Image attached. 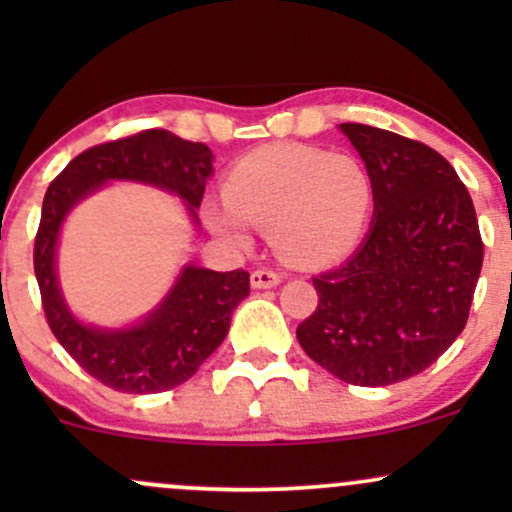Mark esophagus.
<instances>
[{
    "label": "esophagus",
    "mask_w": 512,
    "mask_h": 512,
    "mask_svg": "<svg viewBox=\"0 0 512 512\" xmlns=\"http://www.w3.org/2000/svg\"><path fill=\"white\" fill-rule=\"evenodd\" d=\"M252 289H274V286L281 284V276L274 272V269H255L250 274Z\"/></svg>",
    "instance_id": "34e87169"
}]
</instances>
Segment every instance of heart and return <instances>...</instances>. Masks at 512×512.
<instances>
[{
    "label": "heart",
    "instance_id": "heart-1",
    "mask_svg": "<svg viewBox=\"0 0 512 512\" xmlns=\"http://www.w3.org/2000/svg\"><path fill=\"white\" fill-rule=\"evenodd\" d=\"M223 197L204 204L216 236L248 245L252 226L298 267L342 262L361 245L373 214V180L349 154L317 146H264L238 158L223 178Z\"/></svg>",
    "mask_w": 512,
    "mask_h": 512
}]
</instances>
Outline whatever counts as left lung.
Segmentation results:
<instances>
[{
	"instance_id": "obj_1",
	"label": "left lung",
	"mask_w": 512,
	"mask_h": 512,
	"mask_svg": "<svg viewBox=\"0 0 512 512\" xmlns=\"http://www.w3.org/2000/svg\"><path fill=\"white\" fill-rule=\"evenodd\" d=\"M373 180V226L342 267L317 274L303 351L339 380L383 387L419 375L460 337L484 262L477 211L431 146L344 122Z\"/></svg>"
}]
</instances>
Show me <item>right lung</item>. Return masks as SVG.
Listing matches in <instances>:
<instances>
[{
  "instance_id": "right-lung-1",
  "label": "right lung",
  "mask_w": 512,
  "mask_h": 512,
  "mask_svg": "<svg viewBox=\"0 0 512 512\" xmlns=\"http://www.w3.org/2000/svg\"><path fill=\"white\" fill-rule=\"evenodd\" d=\"M214 154L207 144L185 142L168 129L91 146L50 182L33 248L35 279L45 320L69 356L103 385L129 395L173 390L219 349L236 305L250 293L245 269L211 272L185 267L158 308L127 330L88 327L69 313L55 272L64 216L108 180H137L173 192L197 219Z\"/></svg>"
}]
</instances>
